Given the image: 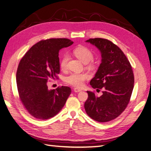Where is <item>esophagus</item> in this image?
Wrapping results in <instances>:
<instances>
[{"label":"esophagus","instance_id":"esophagus-1","mask_svg":"<svg viewBox=\"0 0 151 151\" xmlns=\"http://www.w3.org/2000/svg\"><path fill=\"white\" fill-rule=\"evenodd\" d=\"M73 90L75 93H78V92L81 91V90H80V89H79V88H75L73 89Z\"/></svg>","mask_w":151,"mask_h":151}]
</instances>
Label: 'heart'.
<instances>
[{
	"label": "heart",
	"instance_id": "heart-1",
	"mask_svg": "<svg viewBox=\"0 0 151 151\" xmlns=\"http://www.w3.org/2000/svg\"><path fill=\"white\" fill-rule=\"evenodd\" d=\"M73 53L83 63H88L93 59V53L91 50L85 47H78L73 50ZM68 55L64 53L61 56L60 60V67L62 70H65L67 68V63L68 61ZM93 64L90 63L88 67L91 68ZM88 78V75L85 73H72L66 76L64 78V81L69 85L76 88L82 87L85 81Z\"/></svg>",
	"mask_w": 151,
	"mask_h": 151
}]
</instances>
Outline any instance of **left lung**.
<instances>
[{
    "instance_id": "left-lung-1",
    "label": "left lung",
    "mask_w": 151,
    "mask_h": 151,
    "mask_svg": "<svg viewBox=\"0 0 151 151\" xmlns=\"http://www.w3.org/2000/svg\"><path fill=\"white\" fill-rule=\"evenodd\" d=\"M86 42L101 52V63L90 85L103 91L98 97L87 91L85 109L91 119L99 122H108L118 117L129 102L134 83L132 66L122 50L112 42L101 38H90Z\"/></svg>"
}]
</instances>
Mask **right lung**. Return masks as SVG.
<instances>
[{
  "label": "right lung",
  "mask_w": 151,
  "mask_h": 151,
  "mask_svg": "<svg viewBox=\"0 0 151 151\" xmlns=\"http://www.w3.org/2000/svg\"><path fill=\"white\" fill-rule=\"evenodd\" d=\"M73 43L67 38H50L32 46L20 61L16 81L20 101L34 118L46 120L57 115L71 94L68 86L48 89L47 82L60 73L58 53Z\"/></svg>",
  "instance_id": "obj_1"
}]
</instances>
